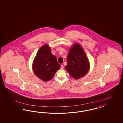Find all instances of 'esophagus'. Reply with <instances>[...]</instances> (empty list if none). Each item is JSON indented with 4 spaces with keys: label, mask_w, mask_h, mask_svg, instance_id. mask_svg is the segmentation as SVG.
<instances>
[{
    "label": "esophagus",
    "mask_w": 123,
    "mask_h": 123,
    "mask_svg": "<svg viewBox=\"0 0 123 123\" xmlns=\"http://www.w3.org/2000/svg\"><path fill=\"white\" fill-rule=\"evenodd\" d=\"M63 68H64V66H63V65H61V66L60 68H61V69H63Z\"/></svg>",
    "instance_id": "1"
}]
</instances>
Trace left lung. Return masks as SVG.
I'll use <instances>...</instances> for the list:
<instances>
[{
    "mask_svg": "<svg viewBox=\"0 0 123 123\" xmlns=\"http://www.w3.org/2000/svg\"><path fill=\"white\" fill-rule=\"evenodd\" d=\"M89 61L82 46L75 43L69 49L65 68L75 79L85 76L89 71Z\"/></svg>",
    "mask_w": 123,
    "mask_h": 123,
    "instance_id": "1",
    "label": "left lung"
}]
</instances>
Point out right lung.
Listing matches in <instances>:
<instances>
[{"mask_svg": "<svg viewBox=\"0 0 123 123\" xmlns=\"http://www.w3.org/2000/svg\"><path fill=\"white\" fill-rule=\"evenodd\" d=\"M32 67L37 78L44 82H48L53 78L61 65L58 63L56 57L51 53L50 47L45 44L39 49Z\"/></svg>", "mask_w": 123, "mask_h": 123, "instance_id": "add662e5", "label": "right lung"}]
</instances>
